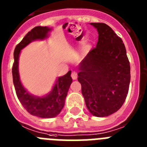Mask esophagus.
I'll return each instance as SVG.
<instances>
[{
  "instance_id": "34e87169",
  "label": "esophagus",
  "mask_w": 147,
  "mask_h": 147,
  "mask_svg": "<svg viewBox=\"0 0 147 147\" xmlns=\"http://www.w3.org/2000/svg\"><path fill=\"white\" fill-rule=\"evenodd\" d=\"M71 76H72V78L73 79V80H75V79H77V78H78L77 72H75V71H74V72H72V74H71Z\"/></svg>"
}]
</instances>
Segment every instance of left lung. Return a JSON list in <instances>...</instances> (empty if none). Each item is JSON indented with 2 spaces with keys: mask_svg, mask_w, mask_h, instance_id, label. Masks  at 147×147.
<instances>
[{
  "mask_svg": "<svg viewBox=\"0 0 147 147\" xmlns=\"http://www.w3.org/2000/svg\"><path fill=\"white\" fill-rule=\"evenodd\" d=\"M98 32L96 47L80 63L78 80L86 107L107 117L122 107L128 94L130 65L121 38L104 23H91Z\"/></svg>",
  "mask_w": 147,
  "mask_h": 147,
  "instance_id": "obj_1",
  "label": "left lung"
}]
</instances>
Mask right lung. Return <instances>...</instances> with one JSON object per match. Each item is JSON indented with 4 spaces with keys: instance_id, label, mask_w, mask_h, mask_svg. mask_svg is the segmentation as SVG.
Masks as SVG:
<instances>
[{
    "instance_id": "right-lung-1",
    "label": "right lung",
    "mask_w": 147,
    "mask_h": 147,
    "mask_svg": "<svg viewBox=\"0 0 147 147\" xmlns=\"http://www.w3.org/2000/svg\"><path fill=\"white\" fill-rule=\"evenodd\" d=\"M50 31L51 28L47 26H36L29 32L15 47L12 66L13 84L18 100L29 113L42 118H54L63 108L69 88L72 82L71 71L57 79L52 91L48 95L43 97L34 96L26 91L20 82L18 72L19 55L20 50L32 41L47 38Z\"/></svg>"
}]
</instances>
